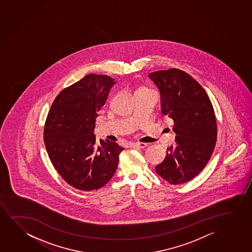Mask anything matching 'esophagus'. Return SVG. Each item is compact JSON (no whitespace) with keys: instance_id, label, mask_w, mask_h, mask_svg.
<instances>
[{"instance_id":"obj_1","label":"esophagus","mask_w":252,"mask_h":252,"mask_svg":"<svg viewBox=\"0 0 252 252\" xmlns=\"http://www.w3.org/2000/svg\"><path fill=\"white\" fill-rule=\"evenodd\" d=\"M130 147L144 149V148L147 147V144H145V143H137V144H131Z\"/></svg>"}]
</instances>
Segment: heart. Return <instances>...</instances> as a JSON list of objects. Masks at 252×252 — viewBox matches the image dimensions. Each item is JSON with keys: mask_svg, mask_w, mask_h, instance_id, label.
Returning a JSON list of instances; mask_svg holds the SVG:
<instances>
[{"mask_svg": "<svg viewBox=\"0 0 252 252\" xmlns=\"http://www.w3.org/2000/svg\"><path fill=\"white\" fill-rule=\"evenodd\" d=\"M139 90H146V89L140 88V89H138V90H137V91H139Z\"/></svg>", "mask_w": 252, "mask_h": 252, "instance_id": "obj_1", "label": "heart"}]
</instances>
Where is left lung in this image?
Wrapping results in <instances>:
<instances>
[{
    "label": "left lung",
    "mask_w": 252,
    "mask_h": 252,
    "mask_svg": "<svg viewBox=\"0 0 252 252\" xmlns=\"http://www.w3.org/2000/svg\"><path fill=\"white\" fill-rule=\"evenodd\" d=\"M160 90L161 112L173 121L175 144L157 165V174L171 185L192 180L212 156L217 124L212 103L204 89L187 72L172 68L151 72Z\"/></svg>",
    "instance_id": "1"
}]
</instances>
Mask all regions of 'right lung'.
Masks as SVG:
<instances>
[{"mask_svg":"<svg viewBox=\"0 0 252 252\" xmlns=\"http://www.w3.org/2000/svg\"><path fill=\"white\" fill-rule=\"evenodd\" d=\"M115 79L88 74L63 89L46 118L43 141L55 169L69 186L84 191L104 187L117 169L123 148L93 133L97 112Z\"/></svg>","mask_w":252,"mask_h":252,"instance_id":"add662e5","label":"right lung"}]
</instances>
